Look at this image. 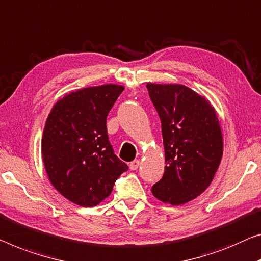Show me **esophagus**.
Returning a JSON list of instances; mask_svg holds the SVG:
<instances>
[{"label": "esophagus", "instance_id": "1", "mask_svg": "<svg viewBox=\"0 0 261 261\" xmlns=\"http://www.w3.org/2000/svg\"><path fill=\"white\" fill-rule=\"evenodd\" d=\"M141 165V162L138 161V159H135L134 162H131L130 163V170H132V171H135V170H137L138 169V166Z\"/></svg>", "mask_w": 261, "mask_h": 261}]
</instances>
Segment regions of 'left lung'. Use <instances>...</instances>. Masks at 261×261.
<instances>
[{
    "mask_svg": "<svg viewBox=\"0 0 261 261\" xmlns=\"http://www.w3.org/2000/svg\"><path fill=\"white\" fill-rule=\"evenodd\" d=\"M162 122L165 171L152 186L157 199L181 205L208 188L223 157V135L215 108L181 84L147 83Z\"/></svg>",
    "mask_w": 261,
    "mask_h": 261,
    "instance_id": "8db88e82",
    "label": "left lung"
}]
</instances>
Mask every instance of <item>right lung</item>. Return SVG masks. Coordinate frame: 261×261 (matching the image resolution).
Masks as SVG:
<instances>
[{"label": "right lung", "mask_w": 261, "mask_h": 261, "mask_svg": "<svg viewBox=\"0 0 261 261\" xmlns=\"http://www.w3.org/2000/svg\"><path fill=\"white\" fill-rule=\"evenodd\" d=\"M123 85L104 84L70 92L54 106L42 136V158L58 192L83 207L98 205L129 169L114 153L107 116Z\"/></svg>", "instance_id": "obj_1"}]
</instances>
